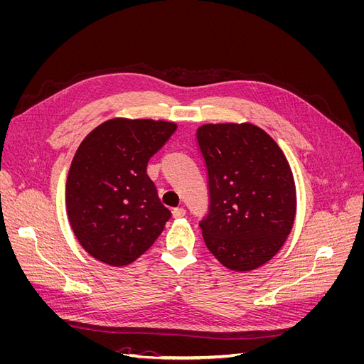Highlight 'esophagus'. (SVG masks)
Wrapping results in <instances>:
<instances>
[{"label": "esophagus", "instance_id": "1", "mask_svg": "<svg viewBox=\"0 0 364 364\" xmlns=\"http://www.w3.org/2000/svg\"><path fill=\"white\" fill-rule=\"evenodd\" d=\"M185 214H186V211L183 208H174L173 209V218H182V217H185Z\"/></svg>", "mask_w": 364, "mask_h": 364}]
</instances>
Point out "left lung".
Instances as JSON below:
<instances>
[{"instance_id":"1","label":"left lung","mask_w":364,"mask_h":364,"mask_svg":"<svg viewBox=\"0 0 364 364\" xmlns=\"http://www.w3.org/2000/svg\"><path fill=\"white\" fill-rule=\"evenodd\" d=\"M197 141L208 170L209 214L200 222L208 250L229 270L269 262L290 235L296 185L281 147L250 123L203 124Z\"/></svg>"}]
</instances>
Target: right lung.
<instances>
[{
    "mask_svg": "<svg viewBox=\"0 0 364 364\" xmlns=\"http://www.w3.org/2000/svg\"><path fill=\"white\" fill-rule=\"evenodd\" d=\"M176 129L171 121L112 118L80 142L65 203L75 238L92 258L123 267L161 235L171 213L159 200L147 164Z\"/></svg>",
    "mask_w": 364,
    "mask_h": 364,
    "instance_id": "obj_1",
    "label": "right lung"
}]
</instances>
